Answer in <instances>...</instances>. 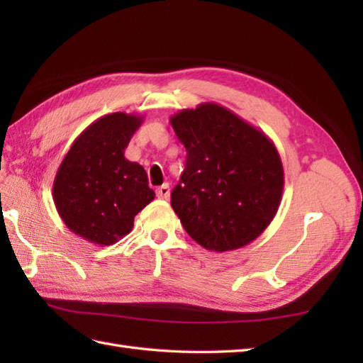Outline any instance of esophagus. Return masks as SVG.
I'll return each mask as SVG.
<instances>
[{"instance_id":"1","label":"esophagus","mask_w":363,"mask_h":363,"mask_svg":"<svg viewBox=\"0 0 363 363\" xmlns=\"http://www.w3.org/2000/svg\"><path fill=\"white\" fill-rule=\"evenodd\" d=\"M156 195L160 199H168L169 198V186L168 184H164V186H160L156 189Z\"/></svg>"}]
</instances>
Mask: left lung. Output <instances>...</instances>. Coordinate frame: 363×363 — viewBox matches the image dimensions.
Segmentation results:
<instances>
[{
	"instance_id": "1",
	"label": "left lung",
	"mask_w": 363,
	"mask_h": 363,
	"mask_svg": "<svg viewBox=\"0 0 363 363\" xmlns=\"http://www.w3.org/2000/svg\"><path fill=\"white\" fill-rule=\"evenodd\" d=\"M169 123L186 146V168L172 207L203 248H243L264 233L279 209L284 168L264 130L215 103L182 109Z\"/></svg>"
}]
</instances>
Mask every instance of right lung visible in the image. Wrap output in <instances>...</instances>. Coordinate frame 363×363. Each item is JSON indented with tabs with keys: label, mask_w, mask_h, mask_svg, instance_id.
<instances>
[{
	"label": "right lung",
	"mask_w": 363,
	"mask_h": 363,
	"mask_svg": "<svg viewBox=\"0 0 363 363\" xmlns=\"http://www.w3.org/2000/svg\"><path fill=\"white\" fill-rule=\"evenodd\" d=\"M143 117L115 112L79 134L60 164L52 199L65 226L99 246L133 230L134 217L154 199L145 168L125 157Z\"/></svg>",
	"instance_id": "1"
}]
</instances>
